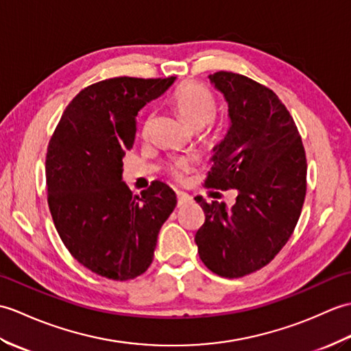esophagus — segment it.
Returning a JSON list of instances; mask_svg holds the SVG:
<instances>
[{
    "instance_id": "34e87169",
    "label": "esophagus",
    "mask_w": 351,
    "mask_h": 351,
    "mask_svg": "<svg viewBox=\"0 0 351 351\" xmlns=\"http://www.w3.org/2000/svg\"><path fill=\"white\" fill-rule=\"evenodd\" d=\"M191 201H192V198L189 195H186V193H183V192H177V204L178 206H184Z\"/></svg>"
}]
</instances>
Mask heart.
Instances as JSON below:
<instances>
[{
	"mask_svg": "<svg viewBox=\"0 0 351 351\" xmlns=\"http://www.w3.org/2000/svg\"><path fill=\"white\" fill-rule=\"evenodd\" d=\"M169 102L182 119L189 123L192 128L201 129L207 123L213 120L216 114V97L204 84L195 81H186L178 84L169 96ZM192 160L180 158L171 162L168 173L173 176L177 182H183L192 169Z\"/></svg>",
	"mask_w": 351,
	"mask_h": 351,
	"instance_id": "obj_1",
	"label": "heart"
}]
</instances>
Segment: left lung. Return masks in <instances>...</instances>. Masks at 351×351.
Returning <instances> with one entry per match:
<instances>
[{
	"label": "left lung",
	"instance_id": "1",
	"mask_svg": "<svg viewBox=\"0 0 351 351\" xmlns=\"http://www.w3.org/2000/svg\"><path fill=\"white\" fill-rule=\"evenodd\" d=\"M208 77L227 99L231 124L204 186L239 195L231 208L195 198L206 215L195 243L208 270L234 279L267 266L291 237L306 195V154L275 91L223 70Z\"/></svg>",
	"mask_w": 351,
	"mask_h": 351
}]
</instances>
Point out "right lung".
<instances>
[{
  "mask_svg": "<svg viewBox=\"0 0 351 351\" xmlns=\"http://www.w3.org/2000/svg\"><path fill=\"white\" fill-rule=\"evenodd\" d=\"M176 77L119 76L81 90L61 115L46 153L52 221L73 258L93 274L129 281L150 267L176 193L154 180L141 195L121 182L136 115Z\"/></svg>",
  "mask_w": 351,
  "mask_h": 351,
  "instance_id": "right-lung-1",
  "label": "right lung"
}]
</instances>
